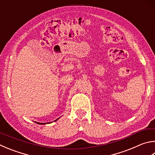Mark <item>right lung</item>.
Masks as SVG:
<instances>
[{"label":"right lung","mask_w":155,"mask_h":155,"mask_svg":"<svg viewBox=\"0 0 155 155\" xmlns=\"http://www.w3.org/2000/svg\"><path fill=\"white\" fill-rule=\"evenodd\" d=\"M59 119H60V118H58V119L55 120L54 122L56 121V120H58ZM36 123H37V124H39V125H45V124H49V123H51V122H49V123H38V122H36Z\"/></svg>","instance_id":"right-lung-1"}]
</instances>
